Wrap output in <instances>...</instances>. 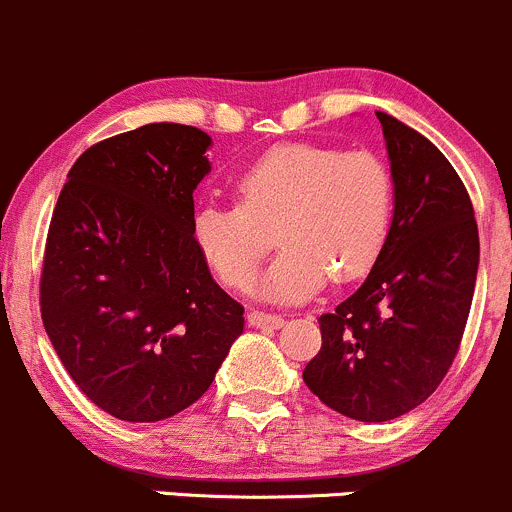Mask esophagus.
<instances>
[{"label": "esophagus", "mask_w": 512, "mask_h": 512, "mask_svg": "<svg viewBox=\"0 0 512 512\" xmlns=\"http://www.w3.org/2000/svg\"><path fill=\"white\" fill-rule=\"evenodd\" d=\"M247 322L252 324V327H260V329H280L282 324H285V319L280 317V314H267V312H247Z\"/></svg>", "instance_id": "obj_1"}]
</instances>
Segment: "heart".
<instances>
[{
	"label": "heart",
	"instance_id": "1",
	"mask_svg": "<svg viewBox=\"0 0 512 512\" xmlns=\"http://www.w3.org/2000/svg\"><path fill=\"white\" fill-rule=\"evenodd\" d=\"M237 203L195 210L193 235L223 285L245 289L275 242L285 245L260 292L299 302L332 275H369L389 245L396 180L371 151L287 143L257 158L235 185Z\"/></svg>",
	"mask_w": 512,
	"mask_h": 512
}]
</instances>
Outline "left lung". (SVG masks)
<instances>
[{
    "label": "left lung",
    "mask_w": 512,
    "mask_h": 512,
    "mask_svg": "<svg viewBox=\"0 0 512 512\" xmlns=\"http://www.w3.org/2000/svg\"><path fill=\"white\" fill-rule=\"evenodd\" d=\"M396 180L389 245L369 277L319 317L322 349L304 384L329 409L379 423L428 399L461 347L478 275L468 190L428 138L376 111Z\"/></svg>",
    "instance_id": "obj_1"
}]
</instances>
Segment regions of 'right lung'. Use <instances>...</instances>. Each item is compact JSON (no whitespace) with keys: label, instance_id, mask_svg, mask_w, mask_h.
Masks as SVG:
<instances>
[{"label":"right lung","instance_id":"add662e5","mask_svg":"<svg viewBox=\"0 0 512 512\" xmlns=\"http://www.w3.org/2000/svg\"><path fill=\"white\" fill-rule=\"evenodd\" d=\"M210 136L148 123L84 151L46 235L41 322L106 414L163 421L210 389L245 327L193 235Z\"/></svg>","mask_w":512,"mask_h":512}]
</instances>
